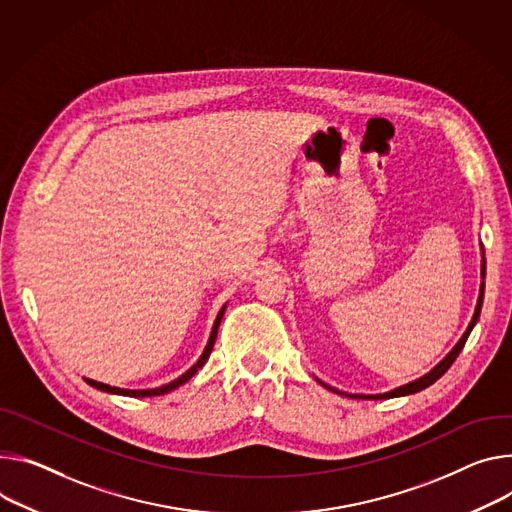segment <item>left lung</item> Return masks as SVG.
I'll return each mask as SVG.
<instances>
[{
  "label": "left lung",
  "instance_id": "obj_1",
  "mask_svg": "<svg viewBox=\"0 0 512 512\" xmlns=\"http://www.w3.org/2000/svg\"><path fill=\"white\" fill-rule=\"evenodd\" d=\"M486 277V259H484V255H482V280ZM482 298H484V282H482V286H480V296H478V304H476V310H474V316H472V320H470V324H468V329H466V333L461 335V339L455 343V347L429 371V374H425L423 378H418V380H414V382H408V384H404V386H398V388H394V390H390V392H384V394H347V392H341V390H337V388H333V386H329V384H324V382H320L318 378H316V382L318 384H322L324 388H329L331 392H337V394H341V396H349V398H361V400H382V398H398V396H408V394H416V392H421V390H425V388H429L431 384H435L445 371L451 367V363L455 361V357L461 353V349H463V345H466V341H468V337H470V333H472V329L476 327V322H478V318H480V310H482Z\"/></svg>",
  "mask_w": 512,
  "mask_h": 512
}]
</instances>
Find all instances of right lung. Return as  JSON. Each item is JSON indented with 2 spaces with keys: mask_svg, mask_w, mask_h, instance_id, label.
Listing matches in <instances>:
<instances>
[{
  "mask_svg": "<svg viewBox=\"0 0 512 512\" xmlns=\"http://www.w3.org/2000/svg\"><path fill=\"white\" fill-rule=\"evenodd\" d=\"M224 310H226V304L220 308V312L216 314V320H214V327H212V331H210V337H208V343H206V347H204V351H202V355H200V359L185 371V374H181L179 378H175L173 382H169V384H165V386H159V388H151V390H126V388H116V386H108V384H102V382H96V380H89V378H83L89 386H94V388H98V390H102V392H108V394H120V396H130V398H147V396H161V394H167V392H171V390H175V388H179V386H183L185 382L188 380H192L194 376H196V371L208 361V357H210V353H212V347H214V343H216V335H218V327H220V320H222V316H224Z\"/></svg>",
  "mask_w": 512,
  "mask_h": 512,
  "instance_id": "1",
  "label": "right lung"
}]
</instances>
